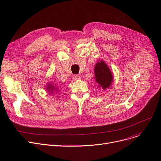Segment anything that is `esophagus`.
Returning a JSON list of instances; mask_svg holds the SVG:
<instances>
[{
	"instance_id": "esophagus-1",
	"label": "esophagus",
	"mask_w": 161,
	"mask_h": 161,
	"mask_svg": "<svg viewBox=\"0 0 161 161\" xmlns=\"http://www.w3.org/2000/svg\"><path fill=\"white\" fill-rule=\"evenodd\" d=\"M80 79H81V77L79 75H74L73 76V80H80Z\"/></svg>"
}]
</instances>
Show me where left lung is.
Here are the masks:
<instances>
[{
  "label": "left lung",
  "mask_w": 161,
  "mask_h": 161,
  "mask_svg": "<svg viewBox=\"0 0 161 161\" xmlns=\"http://www.w3.org/2000/svg\"><path fill=\"white\" fill-rule=\"evenodd\" d=\"M95 79L99 88L106 90L111 86L114 76L108 66L103 60L98 61L94 67Z\"/></svg>",
  "instance_id": "left-lung-1"
}]
</instances>
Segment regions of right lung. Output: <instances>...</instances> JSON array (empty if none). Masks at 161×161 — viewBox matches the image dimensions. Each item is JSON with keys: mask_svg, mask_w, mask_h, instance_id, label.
I'll return each mask as SVG.
<instances>
[{"mask_svg": "<svg viewBox=\"0 0 161 161\" xmlns=\"http://www.w3.org/2000/svg\"><path fill=\"white\" fill-rule=\"evenodd\" d=\"M46 87L47 91L49 92L50 95L52 94L53 95H55V94H57L59 90H58V87L56 86H55L54 84L49 83L46 86Z\"/></svg>", "mask_w": 161, "mask_h": 161, "instance_id": "add662e5", "label": "right lung"}]
</instances>
